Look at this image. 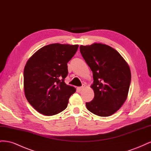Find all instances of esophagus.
<instances>
[{
  "instance_id": "1",
  "label": "esophagus",
  "mask_w": 151,
  "mask_h": 151,
  "mask_svg": "<svg viewBox=\"0 0 151 151\" xmlns=\"http://www.w3.org/2000/svg\"><path fill=\"white\" fill-rule=\"evenodd\" d=\"M84 87H85V85L84 84H83V86H81V87H79L78 88V89H79V90H83L84 88Z\"/></svg>"
}]
</instances>
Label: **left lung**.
<instances>
[{
	"label": "left lung",
	"mask_w": 151,
	"mask_h": 151,
	"mask_svg": "<svg viewBox=\"0 0 151 151\" xmlns=\"http://www.w3.org/2000/svg\"><path fill=\"white\" fill-rule=\"evenodd\" d=\"M80 52L93 74L94 97L86 103L89 111L109 116L125 101L131 82L130 68L121 55L108 45L94 43L80 46Z\"/></svg>",
	"instance_id": "1"
}]
</instances>
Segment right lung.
<instances>
[{
    "mask_svg": "<svg viewBox=\"0 0 151 151\" xmlns=\"http://www.w3.org/2000/svg\"><path fill=\"white\" fill-rule=\"evenodd\" d=\"M77 45L53 43L38 50L24 69L25 96L36 111L52 116L67 108L76 89L65 83L67 63L74 57Z\"/></svg>",
    "mask_w": 151,
    "mask_h": 151,
    "instance_id": "right-lung-1",
    "label": "right lung"
}]
</instances>
